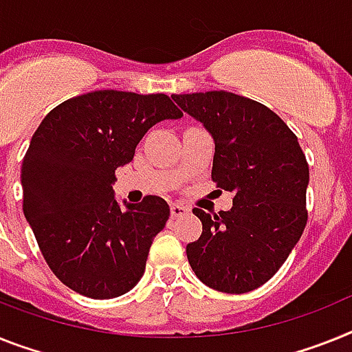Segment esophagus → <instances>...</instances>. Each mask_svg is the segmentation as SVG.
<instances>
[{"mask_svg":"<svg viewBox=\"0 0 352 352\" xmlns=\"http://www.w3.org/2000/svg\"><path fill=\"white\" fill-rule=\"evenodd\" d=\"M170 212L173 218H179V217H184V214H188V212H190V208H186L184 204L175 202V204H171Z\"/></svg>","mask_w":352,"mask_h":352,"instance_id":"obj_1","label":"esophagus"}]
</instances>
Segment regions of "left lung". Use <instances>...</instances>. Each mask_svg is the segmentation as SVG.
Masks as SVG:
<instances>
[{
	"mask_svg": "<svg viewBox=\"0 0 352 352\" xmlns=\"http://www.w3.org/2000/svg\"><path fill=\"white\" fill-rule=\"evenodd\" d=\"M214 141L212 181L231 211L195 208L202 234L186 254L204 285L247 294L270 279L302 234L309 168L297 135L263 103L227 91L171 94Z\"/></svg>",
	"mask_w": 352,
	"mask_h": 352,
	"instance_id": "1",
	"label": "left lung"
}]
</instances>
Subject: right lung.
<instances>
[{"label":"right lung","mask_w":352,"mask_h":352,"mask_svg":"<svg viewBox=\"0 0 352 352\" xmlns=\"http://www.w3.org/2000/svg\"><path fill=\"white\" fill-rule=\"evenodd\" d=\"M182 112L166 94L93 91L50 111L21 166L23 212L52 272L91 299L131 292L170 217L155 195L121 211L114 171L155 123Z\"/></svg>","instance_id":"add662e5"}]
</instances>
